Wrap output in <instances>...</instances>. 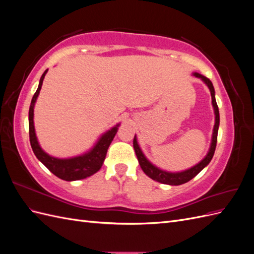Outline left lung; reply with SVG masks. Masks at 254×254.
Here are the masks:
<instances>
[{
    "label": "left lung",
    "mask_w": 254,
    "mask_h": 254,
    "mask_svg": "<svg viewBox=\"0 0 254 254\" xmlns=\"http://www.w3.org/2000/svg\"><path fill=\"white\" fill-rule=\"evenodd\" d=\"M193 75L195 76V77L200 78L206 84L207 88L210 89L211 96H212V105H213L214 113H215V125H214V129H213L212 143L210 146L209 152L206 153V156L200 161V162L196 164L195 166L189 168V170H187V171L179 172V173H170V172H165V171L160 170V168H158L157 166L150 163L149 161L146 159V157L144 156V153L142 152V150L140 148L139 144H137L136 136L134 135L133 148L135 151L136 158H137V160H139L141 168L143 170V172L149 177V178H151L155 181H158L160 183L170 184V186H180V184L189 182L190 179H193L196 175L200 173L203 168L211 162V160L214 156L215 148H216L217 133H218V127H219V110H218L216 99H215V90L213 87V83L209 78L205 77V76H203L201 74L194 73Z\"/></svg>",
    "instance_id": "1"
}]
</instances>
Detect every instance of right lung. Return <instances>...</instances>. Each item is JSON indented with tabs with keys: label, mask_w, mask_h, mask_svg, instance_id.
<instances>
[{
	"label": "right lung",
	"mask_w": 254,
	"mask_h": 254,
	"mask_svg": "<svg viewBox=\"0 0 254 254\" xmlns=\"http://www.w3.org/2000/svg\"><path fill=\"white\" fill-rule=\"evenodd\" d=\"M49 70H45L42 74L39 86L36 91V93L33 96L32 103H30L29 112H28V127H29V141L30 145H32L33 151L37 159L41 161V162L47 166L49 170L57 176L58 178L65 180V181H75L84 179L87 177H90L97 173L104 163L107 150H108L109 146L118 132V127L114 126L108 131L105 132L99 140L94 145V147L88 152L83 153L81 156L67 158V159H58L54 158L50 155H48L41 147L39 143H38L36 132H35V126H34V107L35 103L37 101V97L40 93V90L42 87V82L44 79L45 74L48 73Z\"/></svg>",
	"instance_id": "right-lung-1"
}]
</instances>
